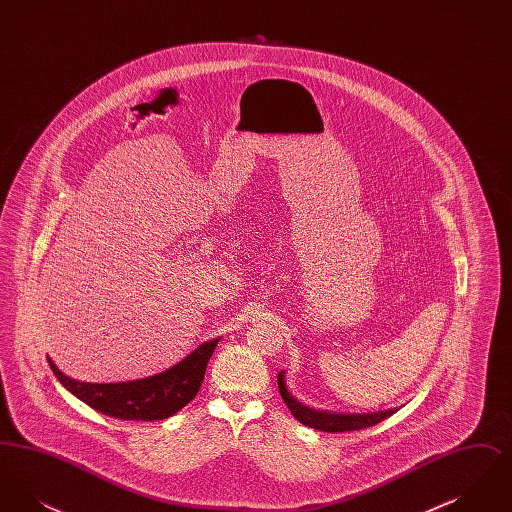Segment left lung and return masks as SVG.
I'll return each instance as SVG.
<instances>
[{
	"instance_id": "left-lung-1",
	"label": "left lung",
	"mask_w": 512,
	"mask_h": 512,
	"mask_svg": "<svg viewBox=\"0 0 512 512\" xmlns=\"http://www.w3.org/2000/svg\"><path fill=\"white\" fill-rule=\"evenodd\" d=\"M284 378H286V372L282 370L278 374V388H280V395H282L284 403L288 405V409L292 411L293 416L301 424H305L309 428H315V430H320V432H353V430H363V428H370V426L386 420L388 416L397 411V409H388V411H380V413L338 414L309 409L303 403H299L292 393L288 391Z\"/></svg>"
}]
</instances>
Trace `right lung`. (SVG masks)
Here are the masks:
<instances>
[{
	"instance_id": "obj_1",
	"label": "right lung",
	"mask_w": 512,
	"mask_h": 512,
	"mask_svg": "<svg viewBox=\"0 0 512 512\" xmlns=\"http://www.w3.org/2000/svg\"><path fill=\"white\" fill-rule=\"evenodd\" d=\"M217 343L219 338L201 343L186 359L165 372L119 384L78 382L65 376L49 357L48 363L57 380L94 411L121 420L151 422L169 418L194 399Z\"/></svg>"
}]
</instances>
